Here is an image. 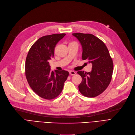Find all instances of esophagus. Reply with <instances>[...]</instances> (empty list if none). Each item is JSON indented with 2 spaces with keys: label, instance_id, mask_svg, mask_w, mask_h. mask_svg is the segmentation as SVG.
<instances>
[{
  "label": "esophagus",
  "instance_id": "esophagus-1",
  "mask_svg": "<svg viewBox=\"0 0 135 135\" xmlns=\"http://www.w3.org/2000/svg\"><path fill=\"white\" fill-rule=\"evenodd\" d=\"M75 74H76V73L74 71H72V70H70V71H69V74L70 75H75Z\"/></svg>",
  "mask_w": 135,
  "mask_h": 135
}]
</instances>
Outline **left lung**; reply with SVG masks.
<instances>
[{
	"label": "left lung",
	"instance_id": "1",
	"mask_svg": "<svg viewBox=\"0 0 135 135\" xmlns=\"http://www.w3.org/2000/svg\"><path fill=\"white\" fill-rule=\"evenodd\" d=\"M72 34L81 44L82 60L93 65L90 72H77L82 78L79 90L85 97H96L107 88L111 81L113 71L112 59L105 44L93 34L81 33Z\"/></svg>",
	"mask_w": 135,
	"mask_h": 135
}]
</instances>
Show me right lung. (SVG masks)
<instances>
[{
  "mask_svg": "<svg viewBox=\"0 0 135 135\" xmlns=\"http://www.w3.org/2000/svg\"><path fill=\"white\" fill-rule=\"evenodd\" d=\"M66 34H54L38 39L28 52L25 74L34 93L46 100H52L61 93L69 73L66 70H50L49 60L54 56L57 43Z\"/></svg>",
  "mask_w": 135,
  "mask_h": 135,
  "instance_id": "obj_1",
  "label": "right lung"
}]
</instances>
